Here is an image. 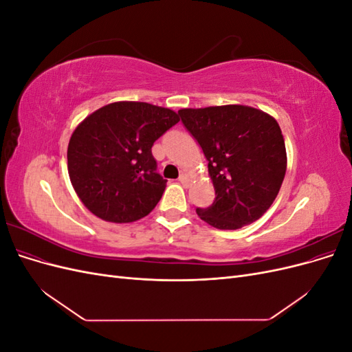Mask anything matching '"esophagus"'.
<instances>
[{
    "instance_id": "34e87169",
    "label": "esophagus",
    "mask_w": 352,
    "mask_h": 352,
    "mask_svg": "<svg viewBox=\"0 0 352 352\" xmlns=\"http://www.w3.org/2000/svg\"><path fill=\"white\" fill-rule=\"evenodd\" d=\"M179 182H180V184H182L184 186H185V185H188V176H186L185 173H182V175H180V176H179Z\"/></svg>"
}]
</instances>
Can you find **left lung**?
Instances as JSON below:
<instances>
[{
	"label": "left lung",
	"instance_id": "1",
	"mask_svg": "<svg viewBox=\"0 0 352 352\" xmlns=\"http://www.w3.org/2000/svg\"><path fill=\"white\" fill-rule=\"evenodd\" d=\"M202 148L216 190L214 202L197 208L210 226L235 230L258 220L279 194L286 148L273 117L248 105L177 111Z\"/></svg>",
	"mask_w": 352,
	"mask_h": 352
}]
</instances>
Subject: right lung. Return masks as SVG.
<instances>
[{
  "label": "right lung",
  "mask_w": 352,
  "mask_h": 352,
  "mask_svg": "<svg viewBox=\"0 0 352 352\" xmlns=\"http://www.w3.org/2000/svg\"><path fill=\"white\" fill-rule=\"evenodd\" d=\"M177 122L170 109L119 101L79 123L69 141L67 168L83 206L113 223L150 214L167 182L157 173L151 148Z\"/></svg>",
  "instance_id": "1"
}]
</instances>
